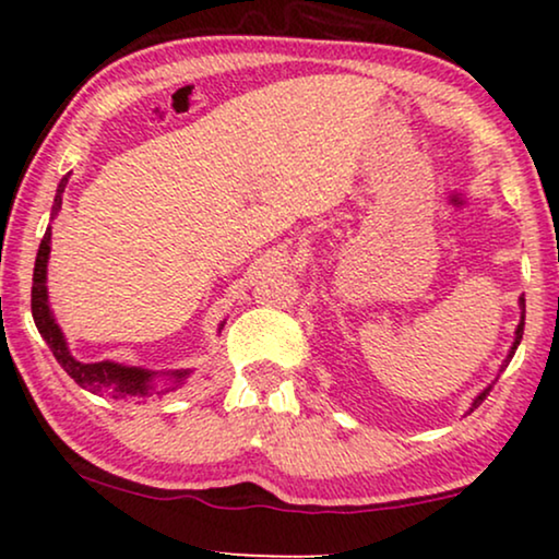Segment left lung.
<instances>
[{
    "instance_id": "left-lung-1",
    "label": "left lung",
    "mask_w": 559,
    "mask_h": 559,
    "mask_svg": "<svg viewBox=\"0 0 559 559\" xmlns=\"http://www.w3.org/2000/svg\"><path fill=\"white\" fill-rule=\"evenodd\" d=\"M519 310H522V318H519V325H516V333H514V343H511V348H509V354H507V358H503V364H501V369H499V373H501L503 369H507V366H509V361H511V358H514V354H516V346H519V343H522V335H524V316H526V305H524V297H519ZM496 379H499V377H496ZM496 379L491 381V384H488V386L484 389V392H480V394L476 396V400H473V404H471V409H468V415H471V412H473V409H476V407H478V404H480V402H484V400H486V396H488V392H491V386L496 384Z\"/></svg>"
}]
</instances>
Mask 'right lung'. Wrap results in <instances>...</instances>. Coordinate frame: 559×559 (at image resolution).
Listing matches in <instances>:
<instances>
[{
	"label": "right lung",
	"mask_w": 559,
	"mask_h": 559,
	"mask_svg": "<svg viewBox=\"0 0 559 559\" xmlns=\"http://www.w3.org/2000/svg\"><path fill=\"white\" fill-rule=\"evenodd\" d=\"M71 175V173H68ZM68 175L58 182L56 201H52L50 218L58 216L60 205H63V190L68 186ZM50 226L45 231L40 249H37L35 259V272H33V318L37 331H40L43 341L48 343L56 361L63 366V371L71 377L75 384L88 389L94 394H109L111 400H152V396H163L167 392H175L182 381L190 377V369L178 371H152L142 369V366H124L117 361H96V364H83L71 354L63 331H60L56 316H52L50 300H48V259H50ZM226 323V320H224ZM224 323L218 325V333L224 331ZM157 378H165L166 384L159 388Z\"/></svg>",
	"instance_id": "1"
}]
</instances>
